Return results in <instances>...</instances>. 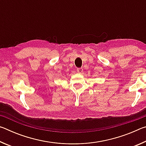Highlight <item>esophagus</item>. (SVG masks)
Returning <instances> with one entry per match:
<instances>
[{"mask_svg":"<svg viewBox=\"0 0 146 146\" xmlns=\"http://www.w3.org/2000/svg\"><path fill=\"white\" fill-rule=\"evenodd\" d=\"M76 71H77V72L79 73H81L82 72H83V69L82 68H77Z\"/></svg>","mask_w":146,"mask_h":146,"instance_id":"34e87169","label":"esophagus"}]
</instances>
